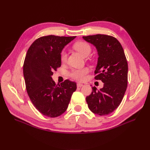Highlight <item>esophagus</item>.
<instances>
[{
    "label": "esophagus",
    "mask_w": 150,
    "mask_h": 150,
    "mask_svg": "<svg viewBox=\"0 0 150 150\" xmlns=\"http://www.w3.org/2000/svg\"><path fill=\"white\" fill-rule=\"evenodd\" d=\"M83 86H84L83 84H80V83H78V84H77V87H78V88H81V87H83Z\"/></svg>",
    "instance_id": "1"
}]
</instances>
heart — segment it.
I'll return each mask as SVG.
<instances>
[{
  "label": "heart",
  "instance_id": "heart-1",
  "mask_svg": "<svg viewBox=\"0 0 150 150\" xmlns=\"http://www.w3.org/2000/svg\"><path fill=\"white\" fill-rule=\"evenodd\" d=\"M74 48L84 56H88L91 51V46L85 41L77 42L74 44ZM60 57L61 62H64L66 61L67 54L64 51H62L61 52ZM89 69L88 67L81 68V69H74L69 72V76L72 79L77 81L82 82L86 79V75L89 73Z\"/></svg>",
  "mask_w": 150,
  "mask_h": 150
}]
</instances>
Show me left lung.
Here are the masks:
<instances>
[{
	"instance_id": "left-lung-1",
	"label": "left lung",
	"mask_w": 150,
	"mask_h": 150,
	"mask_svg": "<svg viewBox=\"0 0 150 150\" xmlns=\"http://www.w3.org/2000/svg\"><path fill=\"white\" fill-rule=\"evenodd\" d=\"M96 47L99 55L94 79L104 83L103 88L93 91L86 98L88 108L94 114H111L121 104L128 86V62L124 50L115 38L105 34L83 36Z\"/></svg>"
}]
</instances>
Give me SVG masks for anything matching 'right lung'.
I'll return each mask as SVG.
<instances>
[{"label": "right lung", "mask_w": 150, "mask_h": 150, "mask_svg": "<svg viewBox=\"0 0 150 150\" xmlns=\"http://www.w3.org/2000/svg\"><path fill=\"white\" fill-rule=\"evenodd\" d=\"M75 38L42 36L27 52L23 65L26 91L32 103L44 116L56 117L63 114L76 90L75 82L66 79L58 85L51 77L61 66L62 49Z\"/></svg>", "instance_id": "right-lung-1"}]
</instances>
